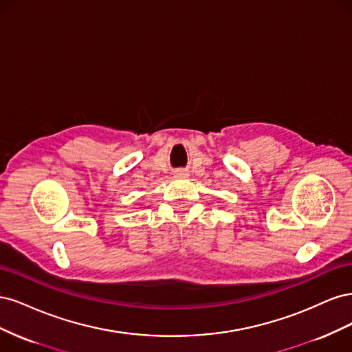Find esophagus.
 <instances>
[{"instance_id": "obj_1", "label": "esophagus", "mask_w": 352, "mask_h": 352, "mask_svg": "<svg viewBox=\"0 0 352 352\" xmlns=\"http://www.w3.org/2000/svg\"><path fill=\"white\" fill-rule=\"evenodd\" d=\"M176 176H177V177H184V176H186V173H185V172H177Z\"/></svg>"}]
</instances>
